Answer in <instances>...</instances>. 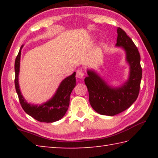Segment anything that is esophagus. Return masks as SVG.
Returning a JSON list of instances; mask_svg holds the SVG:
<instances>
[{"instance_id": "esophagus-1", "label": "esophagus", "mask_w": 158, "mask_h": 158, "mask_svg": "<svg viewBox=\"0 0 158 158\" xmlns=\"http://www.w3.org/2000/svg\"><path fill=\"white\" fill-rule=\"evenodd\" d=\"M76 76H77V78L83 79V78H84V71H83V70H78V71L77 72Z\"/></svg>"}]
</instances>
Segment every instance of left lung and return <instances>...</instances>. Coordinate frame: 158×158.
I'll use <instances>...</instances> for the list:
<instances>
[{
  "instance_id": "1",
  "label": "left lung",
  "mask_w": 158,
  "mask_h": 158,
  "mask_svg": "<svg viewBox=\"0 0 158 158\" xmlns=\"http://www.w3.org/2000/svg\"><path fill=\"white\" fill-rule=\"evenodd\" d=\"M116 47L125 52V60L129 65V76L123 84L117 87L109 85L94 69H87L84 79L93 109L101 115L113 116L128 109L137 100L139 92L142 69L140 54L130 37L121 28H117Z\"/></svg>"
}]
</instances>
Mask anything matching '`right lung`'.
Segmentation results:
<instances>
[{
	"mask_svg": "<svg viewBox=\"0 0 158 158\" xmlns=\"http://www.w3.org/2000/svg\"><path fill=\"white\" fill-rule=\"evenodd\" d=\"M23 47V45L21 47L15 63V89L21 105L26 114L40 122L49 123L59 121L65 116L68 109L70 94L76 85V73L74 72L73 74L66 77L60 82L54 95L49 100L40 105L28 103L21 94L19 84L20 58Z\"/></svg>",
	"mask_w": 158,
	"mask_h": 158,
	"instance_id": "right-lung-1",
	"label": "right lung"
}]
</instances>
